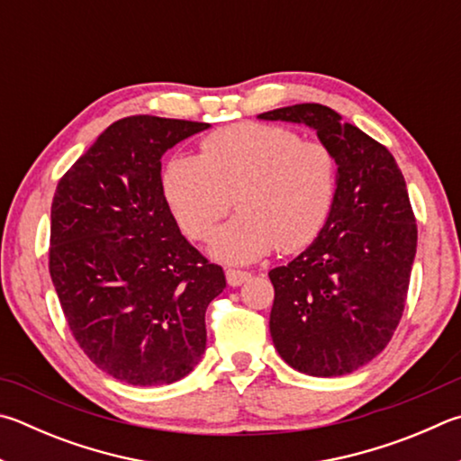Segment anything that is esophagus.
<instances>
[{
  "label": "esophagus",
  "mask_w": 461,
  "mask_h": 461,
  "mask_svg": "<svg viewBox=\"0 0 461 461\" xmlns=\"http://www.w3.org/2000/svg\"><path fill=\"white\" fill-rule=\"evenodd\" d=\"M249 272H244V270H233V267H230V270H225V278H228V284L230 286H241L248 278H249Z\"/></svg>",
  "instance_id": "34e87169"
}]
</instances>
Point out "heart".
<instances>
[{"label":"heart","instance_id":"obj_1","mask_svg":"<svg viewBox=\"0 0 461 461\" xmlns=\"http://www.w3.org/2000/svg\"><path fill=\"white\" fill-rule=\"evenodd\" d=\"M337 183L329 145L262 122L215 131L202 140V157L173 155L161 173L165 203L191 240L209 238L236 197L240 213L209 241V254L225 264L312 244L330 215Z\"/></svg>","mask_w":461,"mask_h":461}]
</instances>
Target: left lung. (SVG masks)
<instances>
[{
	"label": "left lung",
	"instance_id": "8db88e82",
	"mask_svg": "<svg viewBox=\"0 0 461 461\" xmlns=\"http://www.w3.org/2000/svg\"><path fill=\"white\" fill-rule=\"evenodd\" d=\"M262 121L306 124L339 163L337 197L316 240L270 270L274 347L292 369L348 375L389 345L405 308L417 225L395 158L332 108H276Z\"/></svg>",
	"mask_w": 461,
	"mask_h": 461
}]
</instances>
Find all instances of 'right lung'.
I'll use <instances>...</instances> for the list:
<instances>
[{
	"mask_svg": "<svg viewBox=\"0 0 461 461\" xmlns=\"http://www.w3.org/2000/svg\"><path fill=\"white\" fill-rule=\"evenodd\" d=\"M207 127L127 116L56 187L50 276L58 300L85 355L122 383H175L205 353V311L225 274L181 236L161 191V157Z\"/></svg>",
	"mask_w": 461,
	"mask_h": 461,
	"instance_id": "1",
	"label": "right lung"
}]
</instances>
